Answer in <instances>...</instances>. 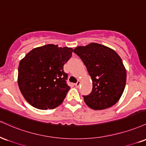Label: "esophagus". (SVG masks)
<instances>
[{
    "label": "esophagus",
    "mask_w": 146,
    "mask_h": 146,
    "mask_svg": "<svg viewBox=\"0 0 146 146\" xmlns=\"http://www.w3.org/2000/svg\"><path fill=\"white\" fill-rule=\"evenodd\" d=\"M80 80H78V81H77V83L75 84V86H76V87H78L80 86Z\"/></svg>",
    "instance_id": "34e87169"
}]
</instances>
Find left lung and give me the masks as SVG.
Wrapping results in <instances>:
<instances>
[{
    "instance_id": "left-lung-1",
    "label": "left lung",
    "mask_w": 146,
    "mask_h": 146,
    "mask_svg": "<svg viewBox=\"0 0 146 146\" xmlns=\"http://www.w3.org/2000/svg\"><path fill=\"white\" fill-rule=\"evenodd\" d=\"M74 52L86 66L93 83L92 92L83 96L87 105L94 110H102L117 103L126 82V68L117 53L98 43L78 46Z\"/></svg>"
}]
</instances>
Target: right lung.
<instances>
[{"label":"right lung","instance_id":"1","mask_svg":"<svg viewBox=\"0 0 146 146\" xmlns=\"http://www.w3.org/2000/svg\"><path fill=\"white\" fill-rule=\"evenodd\" d=\"M73 49L47 44L26 54L18 66V83L24 98L31 105L42 110L53 109L63 102L70 87L63 66Z\"/></svg>","mask_w":146,"mask_h":146}]
</instances>
